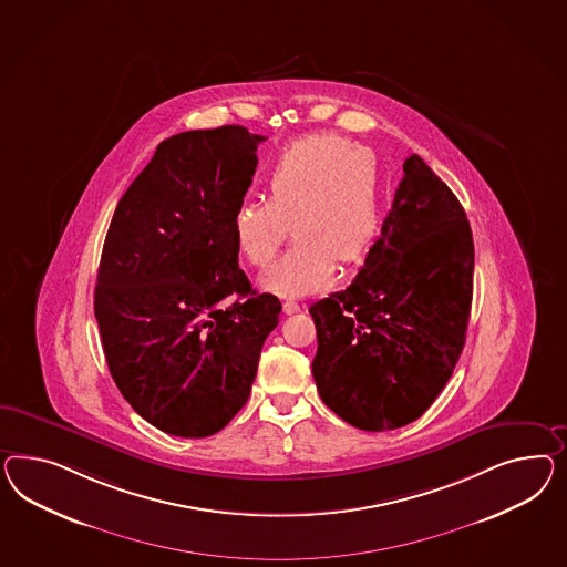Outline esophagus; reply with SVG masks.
Masks as SVG:
<instances>
[{
    "label": "esophagus",
    "mask_w": 567,
    "mask_h": 567,
    "mask_svg": "<svg viewBox=\"0 0 567 567\" xmlns=\"http://www.w3.org/2000/svg\"><path fill=\"white\" fill-rule=\"evenodd\" d=\"M303 307L306 306H299V303H297V301H292V299H287V301L282 303V309H285V313H287V316H292V313H299V311H301Z\"/></svg>",
    "instance_id": "1"
}]
</instances>
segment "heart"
I'll use <instances>...</instances> for the list:
<instances>
[{
    "label": "heart",
    "mask_w": 567,
    "mask_h": 567,
    "mask_svg": "<svg viewBox=\"0 0 567 567\" xmlns=\"http://www.w3.org/2000/svg\"><path fill=\"white\" fill-rule=\"evenodd\" d=\"M295 241L260 278L261 289L303 295L328 287L342 266H357L375 241L380 179L375 158L337 134L291 144L266 177V202H241L230 216L237 251L251 266H268L289 235Z\"/></svg>",
    "instance_id": "1"
}]
</instances>
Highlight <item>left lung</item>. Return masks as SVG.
I'll return each instance as SVG.
<instances>
[{
    "instance_id": "left-lung-1",
    "label": "left lung",
    "mask_w": 567,
    "mask_h": 567,
    "mask_svg": "<svg viewBox=\"0 0 567 567\" xmlns=\"http://www.w3.org/2000/svg\"><path fill=\"white\" fill-rule=\"evenodd\" d=\"M382 237L344 291L309 307L323 404L363 431L413 423L444 390L466 340L475 244L452 189L404 161Z\"/></svg>"
}]
</instances>
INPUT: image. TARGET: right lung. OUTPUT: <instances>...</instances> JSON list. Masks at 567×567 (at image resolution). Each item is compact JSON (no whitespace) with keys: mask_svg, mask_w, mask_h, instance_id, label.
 <instances>
[{"mask_svg":"<svg viewBox=\"0 0 567 567\" xmlns=\"http://www.w3.org/2000/svg\"><path fill=\"white\" fill-rule=\"evenodd\" d=\"M264 136L244 125L163 140L111 218L94 289L123 399L177 437H208L241 411L280 301L251 289L230 216Z\"/></svg>","mask_w":567,"mask_h":567,"instance_id":"1","label":"right lung"}]
</instances>
